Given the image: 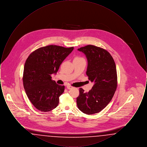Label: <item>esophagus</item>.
<instances>
[{
	"label": "esophagus",
	"instance_id": "34e87169",
	"mask_svg": "<svg viewBox=\"0 0 147 147\" xmlns=\"http://www.w3.org/2000/svg\"><path fill=\"white\" fill-rule=\"evenodd\" d=\"M67 88L68 89H71V88H73V86H71L70 85H68L67 86Z\"/></svg>",
	"mask_w": 147,
	"mask_h": 147
}]
</instances>
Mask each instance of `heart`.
I'll list each match as a JSON object with an SVG mask.
<instances>
[{
    "label": "heart",
    "mask_w": 147,
    "mask_h": 147,
    "mask_svg": "<svg viewBox=\"0 0 147 147\" xmlns=\"http://www.w3.org/2000/svg\"><path fill=\"white\" fill-rule=\"evenodd\" d=\"M84 59V58L80 56H75L73 58V61H79Z\"/></svg>",
    "instance_id": "heart-1"
}]
</instances>
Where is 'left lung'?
I'll list each match as a JSON object with an SVG mask.
<instances>
[{
    "label": "left lung",
    "instance_id": "1",
    "mask_svg": "<svg viewBox=\"0 0 147 147\" xmlns=\"http://www.w3.org/2000/svg\"><path fill=\"white\" fill-rule=\"evenodd\" d=\"M88 59L86 75L94 85L89 92L79 89L78 109L84 113L100 112L111 101L117 86L116 64L110 53L102 48L87 45L78 49Z\"/></svg>",
    "mask_w": 147,
    "mask_h": 147
}]
</instances>
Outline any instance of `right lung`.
I'll return each instance as SVG.
<instances>
[{
    "instance_id": "add662e5",
    "label": "right lung",
    "mask_w": 147,
    "mask_h": 147,
    "mask_svg": "<svg viewBox=\"0 0 147 147\" xmlns=\"http://www.w3.org/2000/svg\"><path fill=\"white\" fill-rule=\"evenodd\" d=\"M74 49L49 45L32 52L27 58L23 73V84L29 100L42 112L55 109L65 86L52 80L65 58Z\"/></svg>"
}]
</instances>
